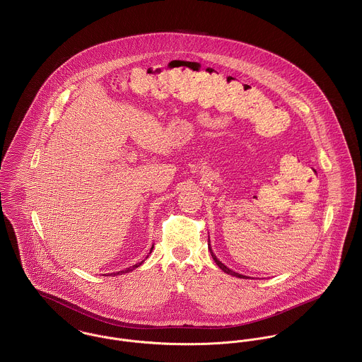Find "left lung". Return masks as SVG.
<instances>
[{"mask_svg": "<svg viewBox=\"0 0 362 362\" xmlns=\"http://www.w3.org/2000/svg\"><path fill=\"white\" fill-rule=\"evenodd\" d=\"M208 248H209V251H211V257L214 258V261L216 262V265H218V267H219V268H221L223 272H226V274H229V275H232V276H236V278H243V279H245V278H247V276L240 275V274H238V272H233V271H232V269H229L228 267H225V265H223V264H222V262H221V261L216 258V255L212 252V250H211V245H208Z\"/></svg>", "mask_w": 362, "mask_h": 362, "instance_id": "1", "label": "left lung"}]
</instances>
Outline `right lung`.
Returning a JSON list of instances; mask_svg holds the SVG:
<instances>
[{
  "instance_id": "1",
  "label": "right lung",
  "mask_w": 362,
  "mask_h": 362,
  "mask_svg": "<svg viewBox=\"0 0 362 362\" xmlns=\"http://www.w3.org/2000/svg\"><path fill=\"white\" fill-rule=\"evenodd\" d=\"M153 248H154V245H153V247H151V250H150V252H151V251H153ZM147 257H148V255H147ZM143 262H144V261H141V262H139V264H136V265H133V267H132V268H126V269H124V271H121V274H126V272H130V271H133V269H136V268H139V267H140V265H141V264H143ZM118 274H119V272H118ZM118 274H114V275H118Z\"/></svg>"
}]
</instances>
